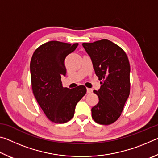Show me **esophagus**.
Segmentation results:
<instances>
[{
  "label": "esophagus",
  "instance_id": "obj_1",
  "mask_svg": "<svg viewBox=\"0 0 158 158\" xmlns=\"http://www.w3.org/2000/svg\"><path fill=\"white\" fill-rule=\"evenodd\" d=\"M86 90H87V93H91L93 92V90L89 89V88H87Z\"/></svg>",
  "mask_w": 158,
  "mask_h": 158
}]
</instances>
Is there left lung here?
<instances>
[{
    "label": "left lung",
    "instance_id": "left-lung-1",
    "mask_svg": "<svg viewBox=\"0 0 158 158\" xmlns=\"http://www.w3.org/2000/svg\"><path fill=\"white\" fill-rule=\"evenodd\" d=\"M91 58L93 68L101 80L100 90H94L99 102L91 109L97 123L110 125L121 116L130 91V66L122 48L103 39L82 44Z\"/></svg>",
    "mask_w": 158,
    "mask_h": 158
}]
</instances>
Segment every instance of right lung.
<instances>
[{
    "label": "right lung",
    "mask_w": 158,
    "mask_h": 158,
    "mask_svg": "<svg viewBox=\"0 0 158 158\" xmlns=\"http://www.w3.org/2000/svg\"><path fill=\"white\" fill-rule=\"evenodd\" d=\"M78 44L49 41L37 48L32 56V90L42 111L55 123L70 121L77 102L86 93L84 85L69 89L61 82V77L66 74L65 58Z\"/></svg>",
    "instance_id": "obj_1"
}]
</instances>
